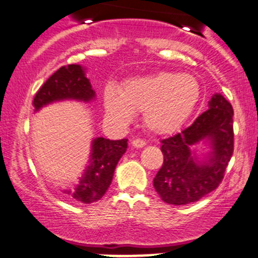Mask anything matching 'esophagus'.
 Returning a JSON list of instances; mask_svg holds the SVG:
<instances>
[{"label": "esophagus", "instance_id": "esophagus-1", "mask_svg": "<svg viewBox=\"0 0 258 258\" xmlns=\"http://www.w3.org/2000/svg\"><path fill=\"white\" fill-rule=\"evenodd\" d=\"M132 146H134V147H136V148H142V147H145V146H146V142L144 141V140L135 139V140H132Z\"/></svg>", "mask_w": 258, "mask_h": 258}]
</instances>
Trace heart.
<instances>
[{
	"instance_id": "obj_1",
	"label": "heart",
	"mask_w": 258,
	"mask_h": 258,
	"mask_svg": "<svg viewBox=\"0 0 258 258\" xmlns=\"http://www.w3.org/2000/svg\"><path fill=\"white\" fill-rule=\"evenodd\" d=\"M201 97V85L192 75L160 71L124 81L118 92L107 88L106 112L118 122L131 121L144 112L145 126L157 135H170L182 127Z\"/></svg>"
}]
</instances>
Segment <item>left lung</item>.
<instances>
[{
	"label": "left lung",
	"instance_id": "obj_1",
	"mask_svg": "<svg viewBox=\"0 0 258 258\" xmlns=\"http://www.w3.org/2000/svg\"><path fill=\"white\" fill-rule=\"evenodd\" d=\"M232 117L231 103L221 93H215L209 110L191 126L161 141L163 165L153 186L163 202L188 205L217 188L233 153ZM199 143L209 147L202 158L193 151Z\"/></svg>",
	"mask_w": 258,
	"mask_h": 258
}]
</instances>
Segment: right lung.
I'll return each instance as SVG.
<instances>
[{
	"instance_id": "right-lung-1",
	"label": "right lung",
	"mask_w": 258,
	"mask_h": 258,
	"mask_svg": "<svg viewBox=\"0 0 258 258\" xmlns=\"http://www.w3.org/2000/svg\"><path fill=\"white\" fill-rule=\"evenodd\" d=\"M96 98L95 90L90 79L86 76V69L81 64H69L57 70L42 85L33 98L35 112L59 101L91 102ZM127 150V140H112L96 137L91 142L88 165L83 170L79 183L74 188L63 189L76 201L91 204L98 201L110 187L114 170L119 158Z\"/></svg>"
}]
</instances>
